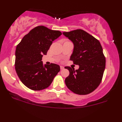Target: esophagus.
Masks as SVG:
<instances>
[{
    "label": "esophagus",
    "instance_id": "esophagus-1",
    "mask_svg": "<svg viewBox=\"0 0 122 122\" xmlns=\"http://www.w3.org/2000/svg\"><path fill=\"white\" fill-rule=\"evenodd\" d=\"M60 69L62 70V69H64V67H63V66H60Z\"/></svg>",
    "mask_w": 122,
    "mask_h": 122
}]
</instances>
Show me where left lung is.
Segmentation results:
<instances>
[{
	"label": "left lung",
	"mask_w": 122,
	"mask_h": 122,
	"mask_svg": "<svg viewBox=\"0 0 122 122\" xmlns=\"http://www.w3.org/2000/svg\"><path fill=\"white\" fill-rule=\"evenodd\" d=\"M63 34L74 45L70 60L80 66L76 71L74 68L65 67L69 71L65 79L66 86L75 94H90L100 85L106 67L102 46L97 39L81 29Z\"/></svg>",
	"instance_id": "1"
}]
</instances>
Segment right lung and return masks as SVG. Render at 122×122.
<instances>
[{"instance_id": "obj_1", "label": "right lung", "mask_w": 122, "mask_h": 122, "mask_svg": "<svg viewBox=\"0 0 122 122\" xmlns=\"http://www.w3.org/2000/svg\"><path fill=\"white\" fill-rule=\"evenodd\" d=\"M61 34L59 30L39 26L25 35L16 46L15 71L22 83L30 89L41 90L48 88L60 71L56 64L44 66L41 60L53 41Z\"/></svg>"}]
</instances>
